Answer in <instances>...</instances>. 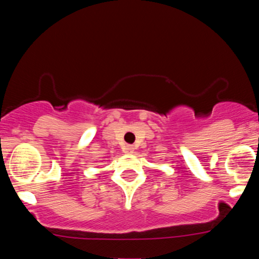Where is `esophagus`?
<instances>
[{
    "label": "esophagus",
    "mask_w": 259,
    "mask_h": 259,
    "mask_svg": "<svg viewBox=\"0 0 259 259\" xmlns=\"http://www.w3.org/2000/svg\"><path fill=\"white\" fill-rule=\"evenodd\" d=\"M123 151L125 154H132V153H134V147L130 146V145H126V146L124 147Z\"/></svg>",
    "instance_id": "obj_1"
}]
</instances>
